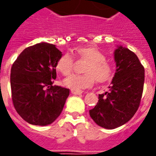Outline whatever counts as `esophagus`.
I'll list each match as a JSON object with an SVG mask.
<instances>
[{"mask_svg":"<svg viewBox=\"0 0 156 156\" xmlns=\"http://www.w3.org/2000/svg\"><path fill=\"white\" fill-rule=\"evenodd\" d=\"M71 93L73 94H81L83 93V90H75V89H72Z\"/></svg>","mask_w":156,"mask_h":156,"instance_id":"34e87169","label":"esophagus"}]
</instances>
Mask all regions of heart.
Here are the masks:
<instances>
[{"instance_id":"heart-1","label":"heart","mask_w":156,"mask_h":156,"mask_svg":"<svg viewBox=\"0 0 156 156\" xmlns=\"http://www.w3.org/2000/svg\"><path fill=\"white\" fill-rule=\"evenodd\" d=\"M75 55L80 58L87 60L84 73L86 74H72L64 80V85L71 89L83 90L92 87L96 80L103 83L111 79L113 75V66L102 52L91 47H81L75 50ZM75 57L72 52L63 54L56 63V69L62 75L67 76L73 69Z\"/></svg>"}]
</instances>
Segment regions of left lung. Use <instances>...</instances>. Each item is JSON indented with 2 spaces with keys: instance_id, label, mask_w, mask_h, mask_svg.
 Returning a JSON list of instances; mask_svg holds the SVG:
<instances>
[{
  "instance_id": "8db88e82",
  "label": "left lung",
  "mask_w": 156,
  "mask_h": 156,
  "mask_svg": "<svg viewBox=\"0 0 156 156\" xmlns=\"http://www.w3.org/2000/svg\"><path fill=\"white\" fill-rule=\"evenodd\" d=\"M114 57L116 70L109 90L98 95V102L89 111L98 126L110 129L125 124L134 115L144 82V66L133 51L119 46Z\"/></svg>"
}]
</instances>
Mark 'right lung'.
<instances>
[{
    "label": "right lung",
    "mask_w": 156,
    "mask_h": 156,
    "mask_svg": "<svg viewBox=\"0 0 156 156\" xmlns=\"http://www.w3.org/2000/svg\"><path fill=\"white\" fill-rule=\"evenodd\" d=\"M62 55L55 45L39 43L26 48L12 65V102L18 114L30 124H51L62 111L69 89L53 86L56 63Z\"/></svg>",
    "instance_id": "right-lung-1"
}]
</instances>
